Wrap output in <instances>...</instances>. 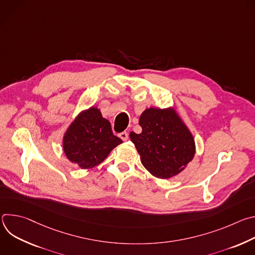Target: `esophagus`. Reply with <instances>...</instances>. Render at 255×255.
I'll list each match as a JSON object with an SVG mask.
<instances>
[{"instance_id":"1","label":"esophagus","mask_w":255,"mask_h":255,"mask_svg":"<svg viewBox=\"0 0 255 255\" xmlns=\"http://www.w3.org/2000/svg\"><path fill=\"white\" fill-rule=\"evenodd\" d=\"M119 137H120L123 141H126V140L128 139V133H127L126 131L121 132V133H119Z\"/></svg>"}]
</instances>
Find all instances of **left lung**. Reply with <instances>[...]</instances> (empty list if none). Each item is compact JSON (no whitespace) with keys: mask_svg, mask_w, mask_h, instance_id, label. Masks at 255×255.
<instances>
[{"mask_svg":"<svg viewBox=\"0 0 255 255\" xmlns=\"http://www.w3.org/2000/svg\"><path fill=\"white\" fill-rule=\"evenodd\" d=\"M142 132L130 133L144 167L152 175L169 178L178 174L195 155V141L170 109L149 108L139 119Z\"/></svg>","mask_w":255,"mask_h":255,"instance_id":"obj_1","label":"left lung"}]
</instances>
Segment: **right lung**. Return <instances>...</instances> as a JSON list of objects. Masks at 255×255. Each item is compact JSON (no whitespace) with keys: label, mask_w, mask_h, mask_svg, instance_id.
Masks as SVG:
<instances>
[{"label":"right lung","mask_w":255,"mask_h":255,"mask_svg":"<svg viewBox=\"0 0 255 255\" xmlns=\"http://www.w3.org/2000/svg\"><path fill=\"white\" fill-rule=\"evenodd\" d=\"M122 140L112 132L111 124L97 108L81 113L70 124L63 137L66 157L81 168L101 163Z\"/></svg>","instance_id":"add662e5"}]
</instances>
